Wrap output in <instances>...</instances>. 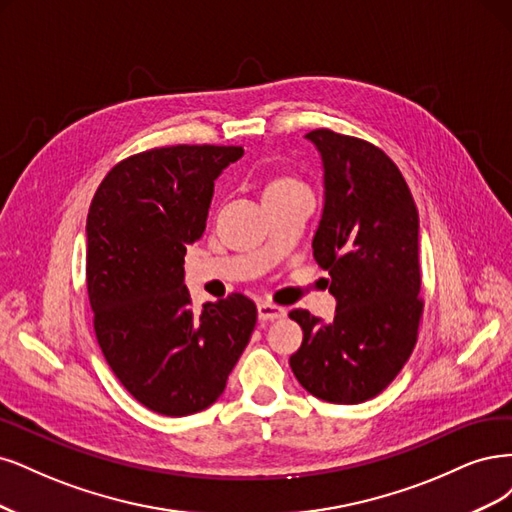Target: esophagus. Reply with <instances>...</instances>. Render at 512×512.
<instances>
[{
	"label": "esophagus",
	"instance_id": "1",
	"mask_svg": "<svg viewBox=\"0 0 512 512\" xmlns=\"http://www.w3.org/2000/svg\"><path fill=\"white\" fill-rule=\"evenodd\" d=\"M257 312H259V319H261V321L283 319V317L287 315L285 308H280V306L270 304V302H259V304H257Z\"/></svg>",
	"mask_w": 512,
	"mask_h": 512
}]
</instances>
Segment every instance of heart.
Returning <instances> with one entry per match:
<instances>
[{
	"instance_id": "obj_1",
	"label": "heart",
	"mask_w": 512,
	"mask_h": 512,
	"mask_svg": "<svg viewBox=\"0 0 512 512\" xmlns=\"http://www.w3.org/2000/svg\"><path fill=\"white\" fill-rule=\"evenodd\" d=\"M289 185H300V183H298V180L289 178V176H283V178H276V180H272V183L268 185V189H266V191H272V189H283V187H289Z\"/></svg>"
}]
</instances>
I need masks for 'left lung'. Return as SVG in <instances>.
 Instances as JSON below:
<instances>
[{"mask_svg": "<svg viewBox=\"0 0 512 512\" xmlns=\"http://www.w3.org/2000/svg\"><path fill=\"white\" fill-rule=\"evenodd\" d=\"M325 170V206L312 240L332 276L334 321L308 310L289 317L304 338L289 366L319 400L361 404L404 368L423 317L419 212L398 166L368 140L312 129Z\"/></svg>", "mask_w": 512, "mask_h": 512, "instance_id": "left-lung-1", "label": "left lung"}]
</instances>
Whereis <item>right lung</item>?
Wrapping results in <instances>:
<instances>
[{"label":"right lung","mask_w":512,"mask_h":512,"mask_svg":"<svg viewBox=\"0 0 512 512\" xmlns=\"http://www.w3.org/2000/svg\"><path fill=\"white\" fill-rule=\"evenodd\" d=\"M242 146L176 144L131 155L97 187L87 217V293L97 344L148 410L187 417L219 400L257 321L242 293L191 308L187 244L200 240L214 180Z\"/></svg>","instance_id":"add662e5"}]
</instances>
